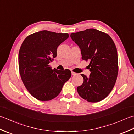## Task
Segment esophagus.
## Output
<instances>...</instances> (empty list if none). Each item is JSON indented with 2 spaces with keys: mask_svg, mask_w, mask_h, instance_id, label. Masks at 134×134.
<instances>
[{
  "mask_svg": "<svg viewBox=\"0 0 134 134\" xmlns=\"http://www.w3.org/2000/svg\"><path fill=\"white\" fill-rule=\"evenodd\" d=\"M71 75H76V74L75 72H74L72 71V72H71Z\"/></svg>",
  "mask_w": 134,
  "mask_h": 134,
  "instance_id": "obj_1",
  "label": "esophagus"
}]
</instances>
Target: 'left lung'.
I'll use <instances>...</instances> for the list:
<instances>
[{"label":"left lung","instance_id":"8db88e82","mask_svg":"<svg viewBox=\"0 0 134 134\" xmlns=\"http://www.w3.org/2000/svg\"><path fill=\"white\" fill-rule=\"evenodd\" d=\"M71 38L81 49L82 59L89 60V77L81 74L83 83L77 87L82 98L91 102L106 98L116 83L118 73V52L107 33L95 29L72 33Z\"/></svg>","mask_w":134,"mask_h":134}]
</instances>
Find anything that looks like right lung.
<instances>
[{"label":"right lung","mask_w":134,"mask_h":134,"mask_svg":"<svg viewBox=\"0 0 134 134\" xmlns=\"http://www.w3.org/2000/svg\"><path fill=\"white\" fill-rule=\"evenodd\" d=\"M68 33L42 30L27 36L18 55L19 73L30 94L40 101H49L60 93L71 76L68 69H52L49 63L57 56V48L69 38Z\"/></svg>","instance_id":"obj_1"}]
</instances>
